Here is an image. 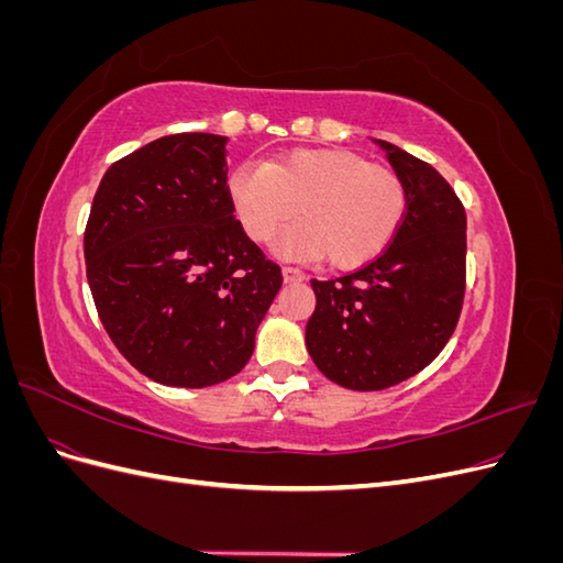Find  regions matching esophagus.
I'll return each instance as SVG.
<instances>
[{"label":"esophagus","instance_id":"esophagus-1","mask_svg":"<svg viewBox=\"0 0 563 563\" xmlns=\"http://www.w3.org/2000/svg\"><path fill=\"white\" fill-rule=\"evenodd\" d=\"M282 275H284V282H286V284H298V282L305 279V272H302V269L288 267V265L282 269Z\"/></svg>","mask_w":563,"mask_h":563}]
</instances>
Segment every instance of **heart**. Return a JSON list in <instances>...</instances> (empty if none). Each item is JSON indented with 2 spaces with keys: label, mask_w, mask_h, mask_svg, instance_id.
<instances>
[{
  "label": "heart",
  "mask_w": 563,
  "mask_h": 563,
  "mask_svg": "<svg viewBox=\"0 0 563 563\" xmlns=\"http://www.w3.org/2000/svg\"><path fill=\"white\" fill-rule=\"evenodd\" d=\"M236 218L253 242H267L294 213L279 251L350 269L395 240L406 216L404 180L338 147H298L269 164H242L228 180Z\"/></svg>",
  "instance_id": "obj_1"
}]
</instances>
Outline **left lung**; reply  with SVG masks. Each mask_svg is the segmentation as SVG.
<instances>
[{"mask_svg":"<svg viewBox=\"0 0 563 563\" xmlns=\"http://www.w3.org/2000/svg\"><path fill=\"white\" fill-rule=\"evenodd\" d=\"M406 187V216L387 249L345 277L312 279L305 345L340 387L373 391L416 376L453 335L465 298L467 218L434 166L373 141Z\"/></svg>","mask_w":563,"mask_h":563,"instance_id":"obj_1","label":"left lung"}]
</instances>
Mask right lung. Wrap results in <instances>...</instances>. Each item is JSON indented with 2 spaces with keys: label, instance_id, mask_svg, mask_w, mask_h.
<instances>
[{
  "label": "right lung",
  "instance_id": "obj_1",
  "mask_svg": "<svg viewBox=\"0 0 563 563\" xmlns=\"http://www.w3.org/2000/svg\"><path fill=\"white\" fill-rule=\"evenodd\" d=\"M225 135L174 133L114 162L84 232L100 321L124 360L168 387L240 373L282 288L234 218Z\"/></svg>",
  "mask_w": 563,
  "mask_h": 563
}]
</instances>
